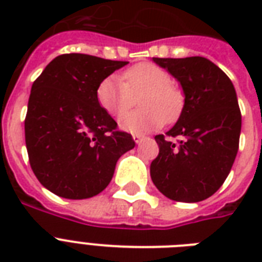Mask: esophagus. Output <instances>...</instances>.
Here are the masks:
<instances>
[{
    "label": "esophagus",
    "instance_id": "obj_1",
    "mask_svg": "<svg viewBox=\"0 0 262 262\" xmlns=\"http://www.w3.org/2000/svg\"><path fill=\"white\" fill-rule=\"evenodd\" d=\"M133 140H135L136 143L139 144V143H141V141H143V140H144V136L143 135H139V133H136V135H133Z\"/></svg>",
    "mask_w": 262,
    "mask_h": 262
}]
</instances>
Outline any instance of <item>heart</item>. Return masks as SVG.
<instances>
[{"mask_svg": "<svg viewBox=\"0 0 262 262\" xmlns=\"http://www.w3.org/2000/svg\"><path fill=\"white\" fill-rule=\"evenodd\" d=\"M139 96L143 110L119 118L123 130L141 133L160 127L167 118H175L183 104L182 92L171 83L168 72L155 63L144 62L129 68L122 73V79L108 76L96 88L98 103L113 117L126 112Z\"/></svg>", "mask_w": 262, "mask_h": 262, "instance_id": "heart-1", "label": "heart"}]
</instances>
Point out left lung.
Segmentation results:
<instances>
[{
  "label": "left lung",
  "instance_id": "1",
  "mask_svg": "<svg viewBox=\"0 0 262 262\" xmlns=\"http://www.w3.org/2000/svg\"><path fill=\"white\" fill-rule=\"evenodd\" d=\"M178 80L185 104L178 122L166 133L182 137L177 143L155 136L159 155L151 178L166 197L197 203L224 183L235 160L241 135V110L231 80L203 57L154 58Z\"/></svg>",
  "mask_w": 262,
  "mask_h": 262
}]
</instances>
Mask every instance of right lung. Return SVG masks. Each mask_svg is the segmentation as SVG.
<instances>
[{
	"instance_id": "1",
	"label": "right lung",
	"mask_w": 262,
	"mask_h": 262,
	"mask_svg": "<svg viewBox=\"0 0 262 262\" xmlns=\"http://www.w3.org/2000/svg\"><path fill=\"white\" fill-rule=\"evenodd\" d=\"M126 61L80 53L55 57L35 80L24 130L31 168L43 186L71 200L104 190L135 140L103 110L99 83Z\"/></svg>"
}]
</instances>
